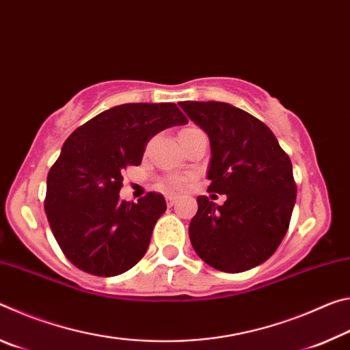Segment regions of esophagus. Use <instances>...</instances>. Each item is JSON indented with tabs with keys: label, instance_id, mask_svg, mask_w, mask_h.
Masks as SVG:
<instances>
[{
	"label": "esophagus",
	"instance_id": "34e87169",
	"mask_svg": "<svg viewBox=\"0 0 350 350\" xmlns=\"http://www.w3.org/2000/svg\"><path fill=\"white\" fill-rule=\"evenodd\" d=\"M177 202V198L176 196H167V205L168 206H173Z\"/></svg>",
	"mask_w": 350,
	"mask_h": 350
}]
</instances>
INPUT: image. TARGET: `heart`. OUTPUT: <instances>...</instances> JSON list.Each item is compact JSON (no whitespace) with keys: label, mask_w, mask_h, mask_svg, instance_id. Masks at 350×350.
<instances>
[{"label":"heart","mask_w":350,"mask_h":350,"mask_svg":"<svg viewBox=\"0 0 350 350\" xmlns=\"http://www.w3.org/2000/svg\"><path fill=\"white\" fill-rule=\"evenodd\" d=\"M183 185H185V179H180V177H173V179H170L167 183H162V188H182Z\"/></svg>","instance_id":"b5f03b06"}]
</instances>
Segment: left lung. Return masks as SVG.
Instances as JSON below:
<instances>
[{"mask_svg":"<svg viewBox=\"0 0 350 350\" xmlns=\"http://www.w3.org/2000/svg\"><path fill=\"white\" fill-rule=\"evenodd\" d=\"M183 112L208 134V193L198 198L188 233L210 267L239 273L267 260L286 236L296 200L290 157L267 125L222 102H182Z\"/></svg>","mask_w":350,"mask_h":350,"instance_id":"left-lung-1","label":"left lung"}]
</instances>
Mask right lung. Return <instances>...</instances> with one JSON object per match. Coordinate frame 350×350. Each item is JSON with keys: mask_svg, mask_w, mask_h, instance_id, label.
Here are the masks:
<instances>
[{"mask_svg": "<svg viewBox=\"0 0 350 350\" xmlns=\"http://www.w3.org/2000/svg\"><path fill=\"white\" fill-rule=\"evenodd\" d=\"M187 122L174 103H126L100 112L64 142L47 174L44 211L75 267L116 276L144 258L167 204L157 193L137 204L122 200V173L140 165L157 133Z\"/></svg>", "mask_w": 350, "mask_h": 350, "instance_id": "add662e5", "label": "right lung"}]
</instances>
